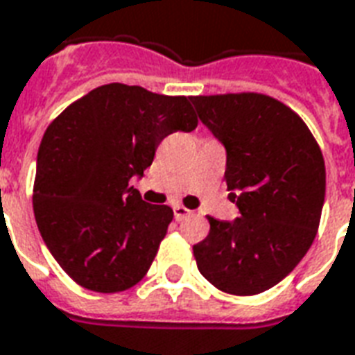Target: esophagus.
Segmentation results:
<instances>
[{"label": "esophagus", "instance_id": "obj_1", "mask_svg": "<svg viewBox=\"0 0 355 355\" xmlns=\"http://www.w3.org/2000/svg\"><path fill=\"white\" fill-rule=\"evenodd\" d=\"M173 212H175V220H184V218L191 216V211L190 209H186V207H182V205H175L173 207Z\"/></svg>", "mask_w": 355, "mask_h": 355}]
</instances>
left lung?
Instances as JSON below:
<instances>
[{"instance_id":"1","label":"left lung","mask_w":355,"mask_h":355,"mask_svg":"<svg viewBox=\"0 0 355 355\" xmlns=\"http://www.w3.org/2000/svg\"><path fill=\"white\" fill-rule=\"evenodd\" d=\"M198 114L227 152L225 184L241 216H209L193 244L214 288L256 295L288 277L316 237L325 199V164L297 112L275 97L241 92L193 96Z\"/></svg>"}]
</instances>
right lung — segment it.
I'll use <instances>...</instances> for the list:
<instances>
[{
    "label": "right lung",
    "instance_id": "right-lung-1",
    "mask_svg": "<svg viewBox=\"0 0 355 355\" xmlns=\"http://www.w3.org/2000/svg\"><path fill=\"white\" fill-rule=\"evenodd\" d=\"M191 97L103 84L58 114L39 146L33 214L46 248L78 286L99 293L143 280L173 220L130 184L157 144L198 128Z\"/></svg>",
    "mask_w": 355,
    "mask_h": 355
}]
</instances>
